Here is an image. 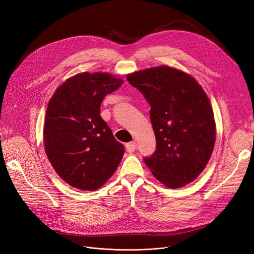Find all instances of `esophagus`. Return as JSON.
<instances>
[{
    "instance_id": "esophagus-1",
    "label": "esophagus",
    "mask_w": 254,
    "mask_h": 254,
    "mask_svg": "<svg viewBox=\"0 0 254 254\" xmlns=\"http://www.w3.org/2000/svg\"><path fill=\"white\" fill-rule=\"evenodd\" d=\"M126 148H127V151L128 154H131L134 152L135 148H136V142L135 141H131V142H128L126 144Z\"/></svg>"
}]
</instances>
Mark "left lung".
I'll return each instance as SVG.
<instances>
[{"mask_svg": "<svg viewBox=\"0 0 254 254\" xmlns=\"http://www.w3.org/2000/svg\"><path fill=\"white\" fill-rule=\"evenodd\" d=\"M127 81L151 105L157 144L143 162L169 188L193 182L205 169L216 139L213 111L202 86L169 66L133 72Z\"/></svg>", "mask_w": 254, "mask_h": 254, "instance_id": "obj_1", "label": "left lung"}]
</instances>
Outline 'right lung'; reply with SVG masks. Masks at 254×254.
I'll return each mask as SVG.
<instances>
[{
	"instance_id": "right-lung-1",
	"label": "right lung",
	"mask_w": 254,
	"mask_h": 254,
	"mask_svg": "<svg viewBox=\"0 0 254 254\" xmlns=\"http://www.w3.org/2000/svg\"><path fill=\"white\" fill-rule=\"evenodd\" d=\"M124 80L108 73L76 74L50 99L44 124L46 155L62 180L83 190L99 189L116 172L125 154L100 117V104Z\"/></svg>"
}]
</instances>
